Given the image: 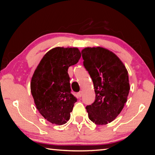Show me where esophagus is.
Masks as SVG:
<instances>
[{
	"label": "esophagus",
	"mask_w": 155,
	"mask_h": 155,
	"mask_svg": "<svg viewBox=\"0 0 155 155\" xmlns=\"http://www.w3.org/2000/svg\"><path fill=\"white\" fill-rule=\"evenodd\" d=\"M82 91H79V92H78L77 94V96L78 97H79V98H81V96H82Z\"/></svg>",
	"instance_id": "34e87169"
}]
</instances>
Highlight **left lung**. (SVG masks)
Masks as SVG:
<instances>
[{
  "mask_svg": "<svg viewBox=\"0 0 155 155\" xmlns=\"http://www.w3.org/2000/svg\"><path fill=\"white\" fill-rule=\"evenodd\" d=\"M83 65L92 79L96 98L86 106L88 117L98 125L112 122L124 108L130 86L124 65L114 53L101 47L81 51Z\"/></svg>",
  "mask_w": 155,
  "mask_h": 155,
  "instance_id": "8db88e82",
  "label": "left lung"
}]
</instances>
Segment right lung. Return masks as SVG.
I'll list each match as a JSON object with an SVG mask.
<instances>
[{
  "instance_id": "obj_1",
  "label": "right lung",
  "mask_w": 155,
  "mask_h": 155,
  "mask_svg": "<svg viewBox=\"0 0 155 155\" xmlns=\"http://www.w3.org/2000/svg\"><path fill=\"white\" fill-rule=\"evenodd\" d=\"M81 54L77 48L57 47L41 59L34 72L31 91L37 109L52 124L66 123L77 98L71 94L68 68L77 64Z\"/></svg>"
}]
</instances>
